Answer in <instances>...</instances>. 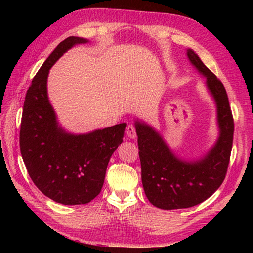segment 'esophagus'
I'll return each mask as SVG.
<instances>
[{
    "mask_svg": "<svg viewBox=\"0 0 253 253\" xmlns=\"http://www.w3.org/2000/svg\"><path fill=\"white\" fill-rule=\"evenodd\" d=\"M126 134L131 139L136 138V129H135V127L132 126V125H128L127 128H126Z\"/></svg>",
    "mask_w": 253,
    "mask_h": 253,
    "instance_id": "1",
    "label": "esophagus"
}]
</instances>
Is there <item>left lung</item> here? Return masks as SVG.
Returning a JSON list of instances; mask_svg holds the SVG:
<instances>
[{
	"label": "left lung",
	"mask_w": 253,
	"mask_h": 253,
	"mask_svg": "<svg viewBox=\"0 0 253 253\" xmlns=\"http://www.w3.org/2000/svg\"><path fill=\"white\" fill-rule=\"evenodd\" d=\"M186 54L207 78L205 84L216 106L219 137L202 157L188 161L175 155L151 125L135 122L145 194L154 207L163 210L191 208L210 198L224 181L232 149L234 123L224 85L193 50L187 49Z\"/></svg>",
	"instance_id": "1"
}]
</instances>
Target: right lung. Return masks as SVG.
Segmentation results:
<instances>
[{
	"instance_id": "right-lung-1",
	"label": "right lung",
	"mask_w": 253,
	"mask_h": 253,
	"mask_svg": "<svg viewBox=\"0 0 253 253\" xmlns=\"http://www.w3.org/2000/svg\"><path fill=\"white\" fill-rule=\"evenodd\" d=\"M79 37L60 42L37 72L25 96L20 130V149L30 177L51 200L65 205L89 203L100 193L107 165L123 143L126 124L87 134H71L59 125L48 97L49 70Z\"/></svg>"
}]
</instances>
